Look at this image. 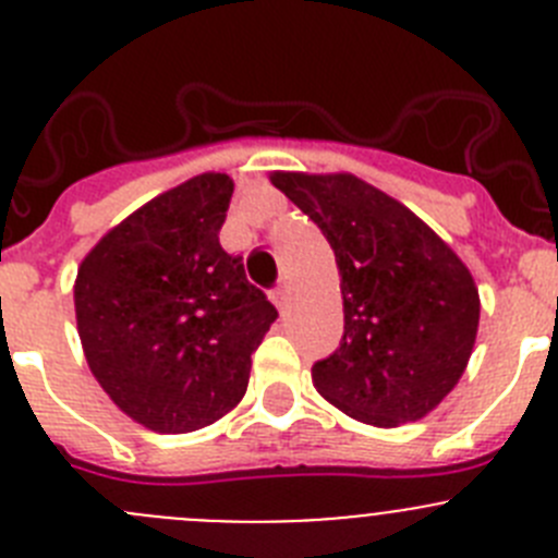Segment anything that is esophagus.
<instances>
[{"mask_svg":"<svg viewBox=\"0 0 558 558\" xmlns=\"http://www.w3.org/2000/svg\"><path fill=\"white\" fill-rule=\"evenodd\" d=\"M270 301H274V304L284 313V310H288V304H290V284L288 282L276 284L274 293H270Z\"/></svg>","mask_w":558,"mask_h":558,"instance_id":"obj_1","label":"esophagus"}]
</instances>
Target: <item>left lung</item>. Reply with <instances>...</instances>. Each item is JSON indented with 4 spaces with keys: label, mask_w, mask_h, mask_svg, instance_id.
<instances>
[{
    "label": "left lung",
    "mask_w": 558,
    "mask_h": 558,
    "mask_svg": "<svg viewBox=\"0 0 558 558\" xmlns=\"http://www.w3.org/2000/svg\"><path fill=\"white\" fill-rule=\"evenodd\" d=\"M335 252L340 349L313 385L349 417L379 428L421 421L462 379L478 331V288L451 245L412 209L354 173L274 171Z\"/></svg>",
    "instance_id": "obj_1"
}]
</instances>
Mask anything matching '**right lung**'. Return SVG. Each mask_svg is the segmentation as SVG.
<instances>
[{"label":"right lung","instance_id":"1","mask_svg":"<svg viewBox=\"0 0 558 558\" xmlns=\"http://www.w3.org/2000/svg\"><path fill=\"white\" fill-rule=\"evenodd\" d=\"M234 182L198 173L112 227L82 259L76 329L90 373L141 426L216 423L248 387L276 306L221 248Z\"/></svg>","mask_w":558,"mask_h":558}]
</instances>
